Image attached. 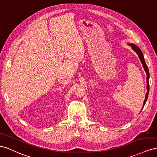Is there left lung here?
<instances>
[{
  "mask_svg": "<svg viewBox=\"0 0 157 157\" xmlns=\"http://www.w3.org/2000/svg\"><path fill=\"white\" fill-rule=\"evenodd\" d=\"M128 45L129 46H131V48H132V49L138 55L139 58V59H140V61H141L142 65H143L144 70H145V71L146 72V73H147V92L146 93L145 99V100H144L143 105V108L141 109V110H142L143 107H144V105H145V104L146 103L147 98H148V96H149V69H148V67L147 66V64L145 63V59H144V56H143V54L141 52V50L139 49L138 46H137L136 45H135V44H128Z\"/></svg>",
  "mask_w": 157,
  "mask_h": 157,
  "instance_id": "obj_1",
  "label": "left lung"
}]
</instances>
